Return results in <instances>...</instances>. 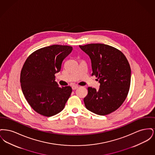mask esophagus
Returning <instances> with one entry per match:
<instances>
[{
  "label": "esophagus",
  "instance_id": "esophagus-1",
  "mask_svg": "<svg viewBox=\"0 0 155 155\" xmlns=\"http://www.w3.org/2000/svg\"><path fill=\"white\" fill-rule=\"evenodd\" d=\"M78 87H79L77 86V85H74V86L72 87V89H73V90H75V89L78 88Z\"/></svg>",
  "mask_w": 155,
  "mask_h": 155
}]
</instances>
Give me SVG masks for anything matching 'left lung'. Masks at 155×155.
<instances>
[{"mask_svg": "<svg viewBox=\"0 0 155 155\" xmlns=\"http://www.w3.org/2000/svg\"><path fill=\"white\" fill-rule=\"evenodd\" d=\"M91 60L92 74L99 80L98 91L88 88L84 99L86 108L98 115H107L119 108L127 96L131 83V68L125 55L107 45L79 46Z\"/></svg>", "mask_w": 155, "mask_h": 155, "instance_id": "8db88e82", "label": "left lung"}]
</instances>
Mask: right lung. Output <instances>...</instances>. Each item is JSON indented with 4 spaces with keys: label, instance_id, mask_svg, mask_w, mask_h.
Listing matches in <instances>:
<instances>
[{
    "label": "right lung",
    "instance_id": "right-lung-1",
    "mask_svg": "<svg viewBox=\"0 0 155 155\" xmlns=\"http://www.w3.org/2000/svg\"><path fill=\"white\" fill-rule=\"evenodd\" d=\"M72 50L67 45L42 48L30 54L23 65L22 93L31 107L44 116L51 117L63 110L72 92L70 86L59 87L54 76Z\"/></svg>",
    "mask_w": 155,
    "mask_h": 155
}]
</instances>
